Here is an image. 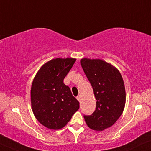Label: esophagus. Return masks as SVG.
I'll return each mask as SVG.
<instances>
[{"label":"esophagus","instance_id":"esophagus-1","mask_svg":"<svg viewBox=\"0 0 151 151\" xmlns=\"http://www.w3.org/2000/svg\"><path fill=\"white\" fill-rule=\"evenodd\" d=\"M77 99L78 100V101H79V102H81V95H79V96H77Z\"/></svg>","mask_w":151,"mask_h":151}]
</instances>
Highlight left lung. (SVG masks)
<instances>
[{"instance_id": "left-lung-1", "label": "left lung", "mask_w": 151, "mask_h": 151, "mask_svg": "<svg viewBox=\"0 0 151 151\" xmlns=\"http://www.w3.org/2000/svg\"><path fill=\"white\" fill-rule=\"evenodd\" d=\"M80 63L92 86L96 109L84 116L89 128L102 131L114 125L125 108L126 94L124 81L117 68L101 59H81Z\"/></svg>"}]
</instances>
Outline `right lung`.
I'll use <instances>...</instances> for the list:
<instances>
[{
    "label": "right lung",
    "mask_w": 151,
    "mask_h": 151,
    "mask_svg": "<svg viewBox=\"0 0 151 151\" xmlns=\"http://www.w3.org/2000/svg\"><path fill=\"white\" fill-rule=\"evenodd\" d=\"M76 58H56L40 68L32 83L30 102L34 116L44 126L60 129L70 121L79 108L63 80Z\"/></svg>",
    "instance_id": "obj_1"
}]
</instances>
